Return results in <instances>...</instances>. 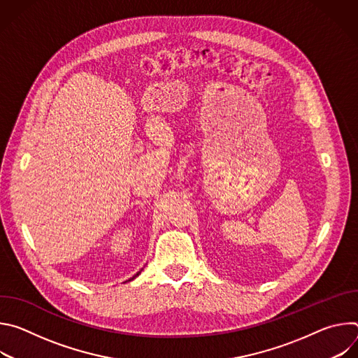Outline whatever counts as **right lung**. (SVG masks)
Masks as SVG:
<instances>
[{"instance_id":"obj_1","label":"right lung","mask_w":358,"mask_h":358,"mask_svg":"<svg viewBox=\"0 0 358 358\" xmlns=\"http://www.w3.org/2000/svg\"><path fill=\"white\" fill-rule=\"evenodd\" d=\"M137 275H138V273H137Z\"/></svg>"}]
</instances>
